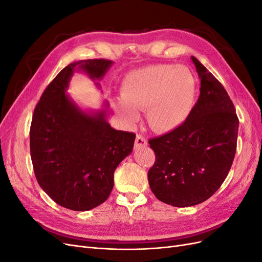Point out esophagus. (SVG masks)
<instances>
[{
  "instance_id": "1",
  "label": "esophagus",
  "mask_w": 262,
  "mask_h": 262,
  "mask_svg": "<svg viewBox=\"0 0 262 262\" xmlns=\"http://www.w3.org/2000/svg\"><path fill=\"white\" fill-rule=\"evenodd\" d=\"M145 145H147L146 139L143 136H141V134H138L136 138V144H134V146L141 147V146H145Z\"/></svg>"
}]
</instances>
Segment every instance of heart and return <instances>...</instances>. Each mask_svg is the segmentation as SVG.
<instances>
[{"label": "heart", "instance_id": "obj_1", "mask_svg": "<svg viewBox=\"0 0 262 262\" xmlns=\"http://www.w3.org/2000/svg\"><path fill=\"white\" fill-rule=\"evenodd\" d=\"M195 96L192 73L182 66H157L133 71L120 85L122 104L117 106L126 123L145 109L148 125L156 132L176 130L189 117Z\"/></svg>", "mask_w": 262, "mask_h": 262}]
</instances>
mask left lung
<instances>
[{
    "label": "left lung",
    "mask_w": 262,
    "mask_h": 262,
    "mask_svg": "<svg viewBox=\"0 0 262 262\" xmlns=\"http://www.w3.org/2000/svg\"><path fill=\"white\" fill-rule=\"evenodd\" d=\"M200 96L176 130L150 139L155 163L147 172L158 200L185 208L202 203L223 184L236 153L238 118L227 92L200 61Z\"/></svg>",
    "instance_id": "8db88e82"
}]
</instances>
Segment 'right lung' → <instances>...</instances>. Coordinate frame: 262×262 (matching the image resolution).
Wrapping results in <instances>:
<instances>
[{"label":"right lung","instance_id":"add662e5","mask_svg":"<svg viewBox=\"0 0 262 262\" xmlns=\"http://www.w3.org/2000/svg\"><path fill=\"white\" fill-rule=\"evenodd\" d=\"M112 64L105 59L71 63L47 86L35 108L29 132L35 176L63 208L89 211L104 203L116 168L132 152L136 134L112 128L106 109L85 113L66 94L76 68L101 80Z\"/></svg>","mask_w":262,"mask_h":262}]
</instances>
